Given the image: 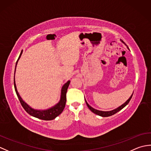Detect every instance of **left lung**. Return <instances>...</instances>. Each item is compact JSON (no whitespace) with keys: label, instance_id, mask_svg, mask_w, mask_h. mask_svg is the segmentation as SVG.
I'll return each instance as SVG.
<instances>
[{"label":"left lung","instance_id":"left-lung-1","mask_svg":"<svg viewBox=\"0 0 151 151\" xmlns=\"http://www.w3.org/2000/svg\"><path fill=\"white\" fill-rule=\"evenodd\" d=\"M121 41L122 42H123V43H124L123 42V41H122L121 40ZM124 44H125V43H124ZM125 45H126V44H125ZM127 48H128V49H129V47H127ZM133 93H134V92H133ZM132 95H133V94L130 96V97L129 99H128V100H127L126 102H125L124 104H123L121 106H120L119 107H118L117 108L115 109V110H111V111H100V110H96V109H94L93 108H92V107L91 106H89V105L88 104V102H87V101H86V99H85V101H86V104H87L88 107L89 108V110H90L92 112H93L94 114H97V115H100V116H102V117H108V116H111V115H114V114H116L117 112L119 111H120L121 110H122V109H123L124 107L126 106H127L128 104H129V102H130L131 98H132Z\"/></svg>","mask_w":151,"mask_h":151}]
</instances>
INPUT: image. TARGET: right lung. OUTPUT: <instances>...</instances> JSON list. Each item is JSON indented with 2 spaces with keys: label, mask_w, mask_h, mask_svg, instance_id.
Here are the masks:
<instances>
[{
  "label": "right lung",
  "mask_w": 151,
  "mask_h": 151,
  "mask_svg": "<svg viewBox=\"0 0 151 151\" xmlns=\"http://www.w3.org/2000/svg\"><path fill=\"white\" fill-rule=\"evenodd\" d=\"M22 52V50L20 54V55L19 56V58L16 62L15 65V69H16V66H17V64L19 60L20 59L21 56V54ZM70 84V81H67L65 84L63 86L62 88V90H61V97L60 100L58 102V103H57L55 106H54L52 108H50L47 110H35V109L31 108L29 106L26 102H25L23 100H22V98L20 97L19 93L17 90V88H16V84L15 82V73H14V88L16 92V94H17L18 99L19 101H20L22 106L28 114L33 117H35L38 119H40L42 120H45V121H50L54 119H55L57 116L62 113L63 111L64 108H65V103H66V93L67 91V88H68Z\"/></svg>",
  "instance_id": "obj_1"
}]
</instances>
